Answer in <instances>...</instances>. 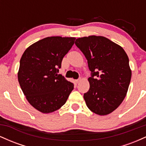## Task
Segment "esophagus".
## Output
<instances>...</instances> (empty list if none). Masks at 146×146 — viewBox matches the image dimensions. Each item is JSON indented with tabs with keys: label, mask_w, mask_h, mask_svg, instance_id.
<instances>
[{
	"label": "esophagus",
	"mask_w": 146,
	"mask_h": 146,
	"mask_svg": "<svg viewBox=\"0 0 146 146\" xmlns=\"http://www.w3.org/2000/svg\"><path fill=\"white\" fill-rule=\"evenodd\" d=\"M81 81H82V78H79L78 80H76V82L78 83V84H79V83H80V82H81Z\"/></svg>",
	"instance_id": "obj_1"
}]
</instances>
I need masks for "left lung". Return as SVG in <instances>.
<instances>
[{
  "label": "left lung",
  "mask_w": 146,
  "mask_h": 146,
  "mask_svg": "<svg viewBox=\"0 0 146 146\" xmlns=\"http://www.w3.org/2000/svg\"><path fill=\"white\" fill-rule=\"evenodd\" d=\"M75 43L92 72L88 79L89 90L84 94L87 107L97 115H108L118 108L128 92L132 75L128 57L121 46L104 36L79 38Z\"/></svg>",
  "instance_id": "obj_1"
}]
</instances>
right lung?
I'll return each mask as SVG.
<instances>
[{"instance_id": "add662e5", "label": "right lung", "mask_w": 146, "mask_h": 146, "mask_svg": "<svg viewBox=\"0 0 146 146\" xmlns=\"http://www.w3.org/2000/svg\"><path fill=\"white\" fill-rule=\"evenodd\" d=\"M75 40L73 37H47L30 45L21 57L18 72L20 86L29 103L41 113L59 109L73 90V84L58 73Z\"/></svg>"}]
</instances>
